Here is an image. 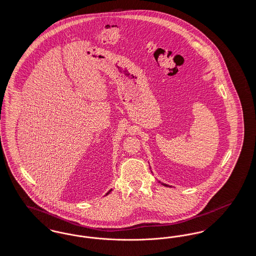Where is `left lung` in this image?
Listing matches in <instances>:
<instances>
[{
	"instance_id": "obj_1",
	"label": "left lung",
	"mask_w": 256,
	"mask_h": 256,
	"mask_svg": "<svg viewBox=\"0 0 256 256\" xmlns=\"http://www.w3.org/2000/svg\"><path fill=\"white\" fill-rule=\"evenodd\" d=\"M161 183V184H163V185H164V186H169V185H167V184H165V183H163V182H160Z\"/></svg>"
}]
</instances>
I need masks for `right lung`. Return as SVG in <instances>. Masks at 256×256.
<instances>
[{
    "label": "right lung",
    "mask_w": 256,
    "mask_h": 256,
    "mask_svg": "<svg viewBox=\"0 0 256 256\" xmlns=\"http://www.w3.org/2000/svg\"><path fill=\"white\" fill-rule=\"evenodd\" d=\"M110 192H111V190H110V191H108V193H106V195H108V194H110Z\"/></svg>",
    "instance_id": "obj_1"
}]
</instances>
